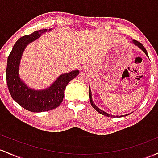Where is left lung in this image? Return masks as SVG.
Instances as JSON below:
<instances>
[{"mask_svg": "<svg viewBox=\"0 0 158 158\" xmlns=\"http://www.w3.org/2000/svg\"><path fill=\"white\" fill-rule=\"evenodd\" d=\"M133 42H134V43L136 45H137L138 47L142 49V50H143V51H144L145 54H146V55L148 56V53H147V51H146V48H145L144 46L143 45V44L140 43V42H138V41H136V40H133ZM89 99H90V103H91V105L93 106V107L94 108V109L95 110L97 111V112H98L99 113H101V114L104 115V116H108V117H110V116H112V117H116V116H111V115H110V114H108V113H107L104 112V111L102 110H100L98 107H96V106H95V104H94L93 102V100H92V95H91V91H90V89H89ZM127 115H128V114H127ZM125 116H126V115H125ZM117 117H118V116H117Z\"/></svg>", "mask_w": 158, "mask_h": 158, "instance_id": "1", "label": "left lung"}]
</instances>
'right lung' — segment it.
<instances>
[{
  "mask_svg": "<svg viewBox=\"0 0 158 158\" xmlns=\"http://www.w3.org/2000/svg\"><path fill=\"white\" fill-rule=\"evenodd\" d=\"M45 31L46 29L40 30L21 37L15 42L7 58L6 84L10 95L21 107L33 113L45 112L59 107L63 102L67 84L79 74V71L76 70L62 74L51 86L40 91L28 88L21 81L19 67L23 51L28 43L36 40Z\"/></svg>",
  "mask_w": 158,
  "mask_h": 158,
  "instance_id": "1",
  "label": "right lung"
}]
</instances>
